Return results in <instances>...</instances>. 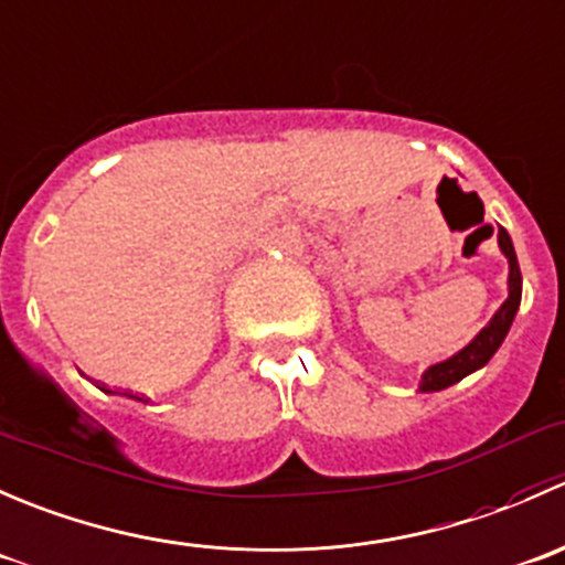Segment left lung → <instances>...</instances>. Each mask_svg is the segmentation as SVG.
Listing matches in <instances>:
<instances>
[{
  "instance_id": "obj_1",
  "label": "left lung",
  "mask_w": 565,
  "mask_h": 565,
  "mask_svg": "<svg viewBox=\"0 0 565 565\" xmlns=\"http://www.w3.org/2000/svg\"><path fill=\"white\" fill-rule=\"evenodd\" d=\"M497 244H500L502 255L508 258V299L502 301L500 310L494 312L489 323L480 329L478 334L450 360L437 362V365L428 367L420 379V393H437V390L450 387V384L461 382L465 376H470L472 371L483 367L486 362L494 356V351L500 349L502 340H505L508 329H511L513 316L519 310V301H522V271H519V260L516 253H513V242L508 236L505 227L497 231Z\"/></svg>"
}]
</instances>
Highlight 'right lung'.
Returning <instances> with one entry per match:
<instances>
[{
  "mask_svg": "<svg viewBox=\"0 0 565 565\" xmlns=\"http://www.w3.org/2000/svg\"><path fill=\"white\" fill-rule=\"evenodd\" d=\"M106 393H111V390H106ZM131 398H137V395H131ZM137 401H142V398H137Z\"/></svg>",
  "mask_w": 565,
  "mask_h": 565,
  "instance_id": "right-lung-1",
  "label": "right lung"
}]
</instances>
